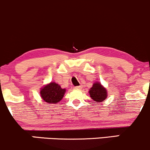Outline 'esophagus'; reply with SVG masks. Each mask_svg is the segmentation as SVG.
Returning a JSON list of instances; mask_svg holds the SVG:
<instances>
[{"label":"esophagus","instance_id":"34e87169","mask_svg":"<svg viewBox=\"0 0 150 150\" xmlns=\"http://www.w3.org/2000/svg\"><path fill=\"white\" fill-rule=\"evenodd\" d=\"M82 88V85H80V86H77V87H75V89H81Z\"/></svg>","mask_w":150,"mask_h":150}]
</instances>
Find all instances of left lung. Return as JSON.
I'll use <instances>...</instances> for the list:
<instances>
[{
    "label": "left lung",
    "instance_id": "obj_1",
    "mask_svg": "<svg viewBox=\"0 0 150 150\" xmlns=\"http://www.w3.org/2000/svg\"><path fill=\"white\" fill-rule=\"evenodd\" d=\"M89 95L96 103L101 102L107 97V90L99 82H94L89 91Z\"/></svg>",
    "mask_w": 150,
    "mask_h": 150
}]
</instances>
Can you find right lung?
Segmentation results:
<instances>
[{
	"mask_svg": "<svg viewBox=\"0 0 150 150\" xmlns=\"http://www.w3.org/2000/svg\"><path fill=\"white\" fill-rule=\"evenodd\" d=\"M65 92V89H62L59 85L53 82L41 89L40 95L48 104H56L61 100Z\"/></svg>",
	"mask_w": 150,
	"mask_h": 150,
	"instance_id": "right-lung-1",
	"label": "right lung"
}]
</instances>
